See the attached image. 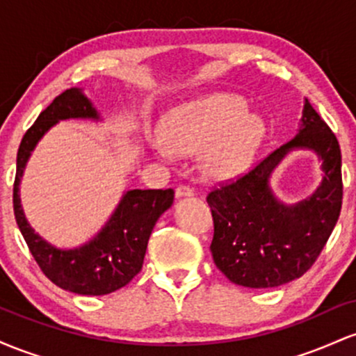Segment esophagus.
<instances>
[{
  "mask_svg": "<svg viewBox=\"0 0 356 356\" xmlns=\"http://www.w3.org/2000/svg\"><path fill=\"white\" fill-rule=\"evenodd\" d=\"M191 195H194V189L189 186H179L177 189H175V197H191Z\"/></svg>",
  "mask_w": 356,
  "mask_h": 356,
  "instance_id": "obj_1",
  "label": "esophagus"
}]
</instances>
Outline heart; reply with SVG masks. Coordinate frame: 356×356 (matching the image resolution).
<instances>
[{"label":"heart","instance_id":"heart-1","mask_svg":"<svg viewBox=\"0 0 356 356\" xmlns=\"http://www.w3.org/2000/svg\"><path fill=\"white\" fill-rule=\"evenodd\" d=\"M165 145L177 154H202V172L216 181L238 177L254 162L266 137V124L249 113L238 95L214 93L170 110L162 120ZM150 147L162 157L167 149L157 138Z\"/></svg>","mask_w":356,"mask_h":356}]
</instances>
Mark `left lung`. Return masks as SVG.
Listing matches in <instances>:
<instances>
[{"label":"left lung","instance_id":"obj_1","mask_svg":"<svg viewBox=\"0 0 356 356\" xmlns=\"http://www.w3.org/2000/svg\"><path fill=\"white\" fill-rule=\"evenodd\" d=\"M293 148L316 152L323 181L312 198L286 207L268 187L270 172ZM214 220L211 252L231 283L276 288L303 276L332 234L341 211V150L337 137L305 100L300 132L236 181L207 194Z\"/></svg>","mask_w":356,"mask_h":356}]
</instances>
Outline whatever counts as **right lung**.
<instances>
[{"instance_id": "obj_1", "label": "right lung", "mask_w": 356, "mask_h": 356, "mask_svg": "<svg viewBox=\"0 0 356 356\" xmlns=\"http://www.w3.org/2000/svg\"><path fill=\"white\" fill-rule=\"evenodd\" d=\"M100 115L80 88L60 93L26 130L16 155L13 186L15 219L30 252L43 275L58 288L85 296H102L129 284L144 264L150 234L164 212L172 206V189L127 191L112 218L92 241L75 249H58L40 238L28 224L19 199V181L31 152L56 122Z\"/></svg>"}]
</instances>
